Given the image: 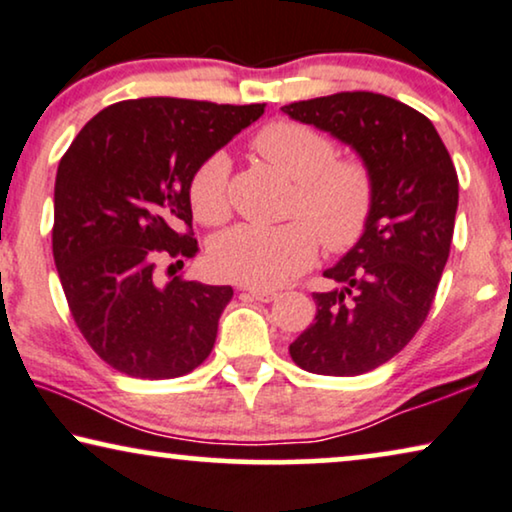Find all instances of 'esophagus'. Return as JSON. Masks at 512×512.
I'll use <instances>...</instances> for the list:
<instances>
[{
  "mask_svg": "<svg viewBox=\"0 0 512 512\" xmlns=\"http://www.w3.org/2000/svg\"><path fill=\"white\" fill-rule=\"evenodd\" d=\"M244 296L261 300V303H272V300H277L275 291H265V289H244Z\"/></svg>",
  "mask_w": 512,
  "mask_h": 512,
  "instance_id": "esophagus-1",
  "label": "esophagus"
}]
</instances>
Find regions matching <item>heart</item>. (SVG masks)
<instances>
[{
	"instance_id": "1",
	"label": "heart",
	"mask_w": 512,
	"mask_h": 512,
	"mask_svg": "<svg viewBox=\"0 0 512 512\" xmlns=\"http://www.w3.org/2000/svg\"><path fill=\"white\" fill-rule=\"evenodd\" d=\"M263 160L296 181L282 226H235L209 244V265L221 279L275 289L314 263L319 242L331 254L349 251L366 235L375 209V177L361 158H335L333 139L312 125L272 121L251 139ZM230 160L223 151L202 158L188 179L195 219L219 226L228 219Z\"/></svg>"
}]
</instances>
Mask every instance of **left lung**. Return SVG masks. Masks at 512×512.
I'll list each match as a JSON object with an SVG mask.
<instances>
[{"instance_id":"left-lung-1","label":"left lung","mask_w":512,"mask_h":512,"mask_svg":"<svg viewBox=\"0 0 512 512\" xmlns=\"http://www.w3.org/2000/svg\"><path fill=\"white\" fill-rule=\"evenodd\" d=\"M352 146L375 177L366 235L314 293L317 317L291 342L307 373L354 377L373 370L415 338L443 275L459 205V179L443 139L424 114L380 93H335L282 107Z\"/></svg>"}]
</instances>
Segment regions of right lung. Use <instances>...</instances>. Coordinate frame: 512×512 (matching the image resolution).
<instances>
[{
	"instance_id": "add662e5",
	"label": "right lung",
	"mask_w": 512,
	"mask_h": 512,
	"mask_svg": "<svg viewBox=\"0 0 512 512\" xmlns=\"http://www.w3.org/2000/svg\"><path fill=\"white\" fill-rule=\"evenodd\" d=\"M263 107L177 97L116 102L90 118L62 156L55 268L76 326L111 368L170 380L212 352L233 289L181 277L163 282L158 265L181 268L198 254L191 172L258 121ZM181 225L186 234L178 233Z\"/></svg>"
}]
</instances>
